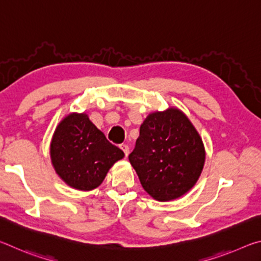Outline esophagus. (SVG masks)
Masks as SVG:
<instances>
[{
    "label": "esophagus",
    "instance_id": "esophagus-1",
    "mask_svg": "<svg viewBox=\"0 0 261 261\" xmlns=\"http://www.w3.org/2000/svg\"><path fill=\"white\" fill-rule=\"evenodd\" d=\"M121 149L123 152H124V154H125V156H127L129 155V153H130V149H129V146H127V145H121Z\"/></svg>",
    "mask_w": 261,
    "mask_h": 261
}]
</instances>
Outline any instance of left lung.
<instances>
[{
	"label": "left lung",
	"mask_w": 261,
	"mask_h": 261,
	"mask_svg": "<svg viewBox=\"0 0 261 261\" xmlns=\"http://www.w3.org/2000/svg\"><path fill=\"white\" fill-rule=\"evenodd\" d=\"M205 159L199 132L176 107L148 114L129 155L141 187L158 201L189 192L200 177Z\"/></svg>",
	"instance_id": "8db88e82"
}]
</instances>
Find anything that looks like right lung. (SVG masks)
I'll return each instance as SVG.
<instances>
[{
    "label": "right lung",
    "instance_id": "obj_1",
    "mask_svg": "<svg viewBox=\"0 0 261 261\" xmlns=\"http://www.w3.org/2000/svg\"><path fill=\"white\" fill-rule=\"evenodd\" d=\"M49 153L59 177L79 191L98 188L114 163L124 158L86 113H70L57 124Z\"/></svg>",
    "mask_w": 261,
    "mask_h": 261
}]
</instances>
